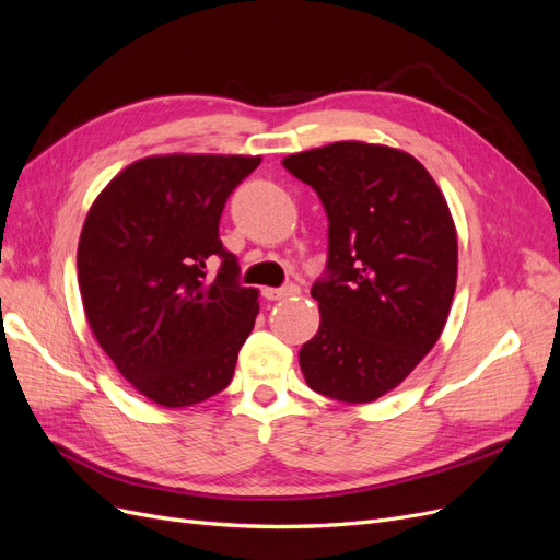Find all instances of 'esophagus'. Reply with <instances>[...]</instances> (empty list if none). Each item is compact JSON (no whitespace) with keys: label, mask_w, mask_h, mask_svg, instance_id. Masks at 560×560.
<instances>
[{"label":"esophagus","mask_w":560,"mask_h":560,"mask_svg":"<svg viewBox=\"0 0 560 560\" xmlns=\"http://www.w3.org/2000/svg\"><path fill=\"white\" fill-rule=\"evenodd\" d=\"M300 288L295 283H288L283 288H262V298L270 300V302H277V300H283V298H290V295H298Z\"/></svg>","instance_id":"34e87169"}]
</instances>
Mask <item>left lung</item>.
<instances>
[{"label":"left lung","instance_id":"8db88e82","mask_svg":"<svg viewBox=\"0 0 560 560\" xmlns=\"http://www.w3.org/2000/svg\"><path fill=\"white\" fill-rule=\"evenodd\" d=\"M329 220L311 288L320 327L300 350L306 384L340 402L396 388L440 340L457 281V233L425 166L380 143L336 141L283 158Z\"/></svg>","mask_w":560,"mask_h":560}]
</instances>
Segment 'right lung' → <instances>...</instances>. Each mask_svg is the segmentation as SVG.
<instances>
[{
	"label": "right lung",
	"mask_w": 560,
	"mask_h": 560,
	"mask_svg": "<svg viewBox=\"0 0 560 560\" xmlns=\"http://www.w3.org/2000/svg\"><path fill=\"white\" fill-rule=\"evenodd\" d=\"M260 155H153L126 166L93 201L78 245L89 327L137 392L189 407L233 380L254 329L258 290L237 281L220 220ZM223 260L214 278L207 262Z\"/></svg>",
	"instance_id": "right-lung-1"
}]
</instances>
